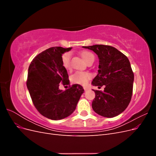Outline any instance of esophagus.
<instances>
[{
    "label": "esophagus",
    "instance_id": "esophagus-1",
    "mask_svg": "<svg viewBox=\"0 0 156 156\" xmlns=\"http://www.w3.org/2000/svg\"><path fill=\"white\" fill-rule=\"evenodd\" d=\"M83 88H84V91H88V90H89V88H88V87H84Z\"/></svg>",
    "mask_w": 156,
    "mask_h": 156
}]
</instances>
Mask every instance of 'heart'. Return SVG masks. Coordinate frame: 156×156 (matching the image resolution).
Instances as JSON below:
<instances>
[{
  "label": "heart",
  "mask_w": 156,
  "mask_h": 156,
  "mask_svg": "<svg viewBox=\"0 0 156 156\" xmlns=\"http://www.w3.org/2000/svg\"><path fill=\"white\" fill-rule=\"evenodd\" d=\"M81 55L83 60L87 63L89 61L94 60V55L90 51H84L81 53ZM70 58L71 54L69 53H66L62 56V66L65 69H69L70 68ZM91 78V75L87 72H76L71 76V81L73 83L81 84V85H86L88 83V80Z\"/></svg>",
  "instance_id": "heart-1"
}]
</instances>
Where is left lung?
<instances>
[{
    "label": "left lung",
    "mask_w": 156,
    "mask_h": 156,
    "mask_svg": "<svg viewBox=\"0 0 156 156\" xmlns=\"http://www.w3.org/2000/svg\"><path fill=\"white\" fill-rule=\"evenodd\" d=\"M82 48L93 51L99 58L98 75L93 86H105L104 90H95L92 103L97 114L112 118L124 111L131 101L134 74L127 56L109 45H94Z\"/></svg>",
    "instance_id": "1"
}]
</instances>
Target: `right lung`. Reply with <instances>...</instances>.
<instances>
[{"label":"right lung","mask_w":156,"mask_h":156,"mask_svg":"<svg viewBox=\"0 0 156 156\" xmlns=\"http://www.w3.org/2000/svg\"><path fill=\"white\" fill-rule=\"evenodd\" d=\"M71 49L49 48L37 55L29 68L27 87L32 102L41 115L51 120H61L72 115L84 92L83 87L78 84L64 91L59 89L60 83L69 84L62 56Z\"/></svg>","instance_id":"1"}]
</instances>
